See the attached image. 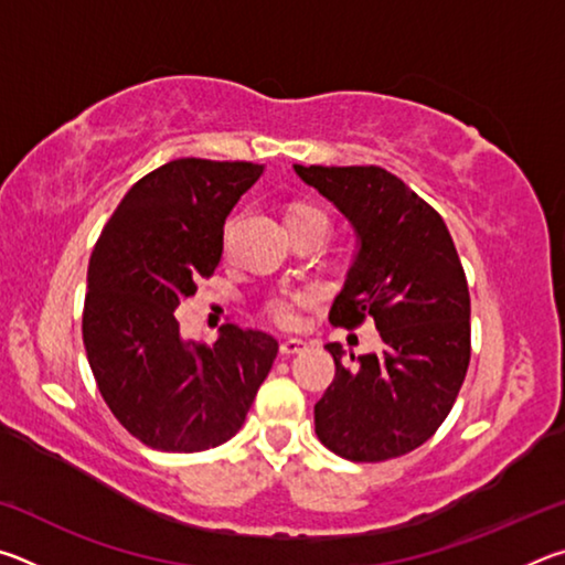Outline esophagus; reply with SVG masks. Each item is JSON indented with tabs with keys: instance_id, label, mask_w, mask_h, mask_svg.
<instances>
[{
	"instance_id": "1",
	"label": "esophagus",
	"mask_w": 565,
	"mask_h": 565,
	"mask_svg": "<svg viewBox=\"0 0 565 565\" xmlns=\"http://www.w3.org/2000/svg\"><path fill=\"white\" fill-rule=\"evenodd\" d=\"M279 351H281V356H294V353L306 351V341H301V339H286V341H281Z\"/></svg>"
}]
</instances>
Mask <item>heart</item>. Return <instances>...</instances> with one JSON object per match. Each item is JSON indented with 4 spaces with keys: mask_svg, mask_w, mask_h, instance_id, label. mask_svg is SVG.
I'll use <instances>...</instances> for the list:
<instances>
[{
    "mask_svg": "<svg viewBox=\"0 0 565 565\" xmlns=\"http://www.w3.org/2000/svg\"><path fill=\"white\" fill-rule=\"evenodd\" d=\"M306 218H319V222H327V216L317 212V209H309V206H299L289 214V222H306ZM313 301H317V291H313V289L279 291V294H274L264 301V313L279 329L291 331V329L301 327L303 309H309Z\"/></svg>",
    "mask_w": 565,
    "mask_h": 565,
    "instance_id": "b5f03b06",
    "label": "heart"
}]
</instances>
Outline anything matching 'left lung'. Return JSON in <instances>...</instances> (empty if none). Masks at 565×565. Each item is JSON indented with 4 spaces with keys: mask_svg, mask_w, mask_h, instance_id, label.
<instances>
[{
    "mask_svg": "<svg viewBox=\"0 0 565 565\" xmlns=\"http://www.w3.org/2000/svg\"><path fill=\"white\" fill-rule=\"evenodd\" d=\"M294 171L349 218L359 252L329 321L356 329L374 319L381 351L343 363L313 406L319 441L359 463L388 461L436 434L471 361V296L444 218L381 167Z\"/></svg>",
    "mask_w": 565,
    "mask_h": 565,
    "instance_id": "left-lung-1",
    "label": "left lung"
}]
</instances>
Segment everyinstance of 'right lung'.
I'll use <instances>...</instances> for the list:
<instances>
[{
	"label": "right lung",
	"instance_id": "add662e5",
	"mask_svg": "<svg viewBox=\"0 0 565 565\" xmlns=\"http://www.w3.org/2000/svg\"><path fill=\"white\" fill-rule=\"evenodd\" d=\"M264 167L174 159L141 177L104 226L87 271L82 337L99 394L141 444L196 454L228 441L279 341L226 323L214 347L179 333L177 306L222 259L224 222Z\"/></svg>",
	"mask_w": 565,
	"mask_h": 565
}]
</instances>
